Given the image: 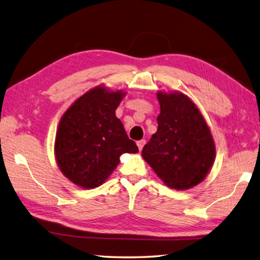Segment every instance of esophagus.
<instances>
[{"label": "esophagus", "mask_w": 260, "mask_h": 260, "mask_svg": "<svg viewBox=\"0 0 260 260\" xmlns=\"http://www.w3.org/2000/svg\"><path fill=\"white\" fill-rule=\"evenodd\" d=\"M145 145V140H141V141H137V146H139V150L142 151L143 150V146Z\"/></svg>", "instance_id": "esophagus-1"}]
</instances>
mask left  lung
<instances>
[{
  "label": "left lung",
  "instance_id": "1",
  "mask_svg": "<svg viewBox=\"0 0 260 260\" xmlns=\"http://www.w3.org/2000/svg\"><path fill=\"white\" fill-rule=\"evenodd\" d=\"M161 113L157 132L142 155L165 184L176 190L196 186L206 178L214 156V143L203 116L182 92H158Z\"/></svg>",
  "mask_w": 260,
  "mask_h": 260
}]
</instances>
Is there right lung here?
<instances>
[{
  "label": "right lung",
  "mask_w": 260,
  "mask_h": 260,
  "mask_svg": "<svg viewBox=\"0 0 260 260\" xmlns=\"http://www.w3.org/2000/svg\"><path fill=\"white\" fill-rule=\"evenodd\" d=\"M124 95L96 87L77 99L60 120L54 152L61 172L76 185H102L121 154L139 152L115 114Z\"/></svg>",
  "instance_id": "add662e5"
}]
</instances>
